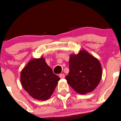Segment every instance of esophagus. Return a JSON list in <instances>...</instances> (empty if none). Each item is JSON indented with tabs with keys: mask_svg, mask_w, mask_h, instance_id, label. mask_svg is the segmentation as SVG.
I'll use <instances>...</instances> for the list:
<instances>
[{
	"mask_svg": "<svg viewBox=\"0 0 121 121\" xmlns=\"http://www.w3.org/2000/svg\"><path fill=\"white\" fill-rule=\"evenodd\" d=\"M59 77L60 78H65V74H60L59 75Z\"/></svg>",
	"mask_w": 121,
	"mask_h": 121,
	"instance_id": "esophagus-1",
	"label": "esophagus"
}]
</instances>
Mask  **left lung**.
Masks as SVG:
<instances>
[{
    "mask_svg": "<svg viewBox=\"0 0 121 121\" xmlns=\"http://www.w3.org/2000/svg\"><path fill=\"white\" fill-rule=\"evenodd\" d=\"M69 64V74L65 77L68 84L79 94L94 91L102 78V67L99 60L86 50L82 49L77 55H70Z\"/></svg>",
    "mask_w": 121,
    "mask_h": 121,
    "instance_id": "8db88e82",
    "label": "left lung"
}]
</instances>
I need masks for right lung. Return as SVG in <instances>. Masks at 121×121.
<instances>
[{
    "instance_id": "1",
    "label": "right lung",
    "mask_w": 121,
    "mask_h": 121,
    "mask_svg": "<svg viewBox=\"0 0 121 121\" xmlns=\"http://www.w3.org/2000/svg\"><path fill=\"white\" fill-rule=\"evenodd\" d=\"M60 80L43 57L30 60L20 74L22 86L30 95L37 100L49 99Z\"/></svg>"
}]
</instances>
